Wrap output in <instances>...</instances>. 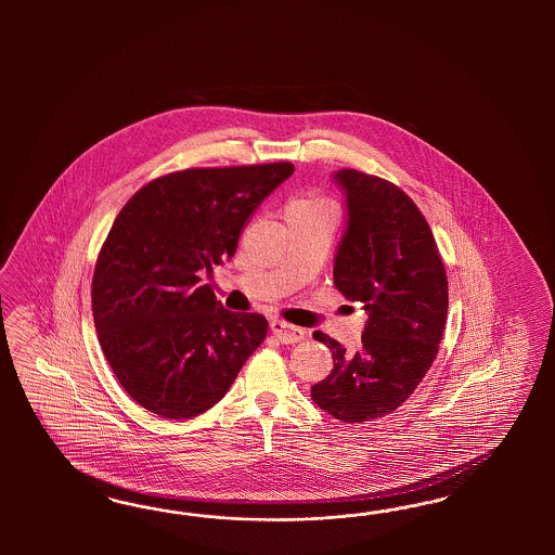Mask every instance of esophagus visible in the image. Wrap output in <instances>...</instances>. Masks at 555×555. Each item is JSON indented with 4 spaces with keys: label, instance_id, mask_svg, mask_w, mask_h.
Wrapping results in <instances>:
<instances>
[{
    "label": "esophagus",
    "instance_id": "obj_1",
    "mask_svg": "<svg viewBox=\"0 0 555 555\" xmlns=\"http://www.w3.org/2000/svg\"><path fill=\"white\" fill-rule=\"evenodd\" d=\"M270 330H272V334L276 336V339L283 341V344H297V341H301L307 336L305 330L297 327V325H291V323H286L283 320L270 321Z\"/></svg>",
    "mask_w": 555,
    "mask_h": 555
}]
</instances>
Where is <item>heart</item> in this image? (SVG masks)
Segmentation results:
<instances>
[{
    "instance_id": "1",
    "label": "heart",
    "mask_w": 555,
    "mask_h": 555,
    "mask_svg": "<svg viewBox=\"0 0 555 555\" xmlns=\"http://www.w3.org/2000/svg\"><path fill=\"white\" fill-rule=\"evenodd\" d=\"M318 207H330V203L320 195H302V197L291 199L286 205V209H318Z\"/></svg>"
}]
</instances>
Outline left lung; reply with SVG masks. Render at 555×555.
<instances>
[{
	"label": "left lung",
	"mask_w": 555,
	"mask_h": 555,
	"mask_svg": "<svg viewBox=\"0 0 555 555\" xmlns=\"http://www.w3.org/2000/svg\"><path fill=\"white\" fill-rule=\"evenodd\" d=\"M334 179L348 205L334 285L364 302L369 321L356 353L313 334L332 350L334 370L311 387V399L336 420L364 423L397 411L431 369L446 330L448 274L427 219L404 191L353 168Z\"/></svg>",
	"instance_id": "1"
}]
</instances>
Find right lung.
Returning <instances> with one entry per match:
<instances>
[{
  "mask_svg": "<svg viewBox=\"0 0 555 555\" xmlns=\"http://www.w3.org/2000/svg\"><path fill=\"white\" fill-rule=\"evenodd\" d=\"M291 163L186 168L142 186L101 246L91 307L119 385L151 413L189 420L218 403L264 341L260 313H232L202 285L232 258Z\"/></svg>",
  "mask_w": 555,
  "mask_h": 555,
  "instance_id": "obj_1",
  "label": "right lung"
}]
</instances>
